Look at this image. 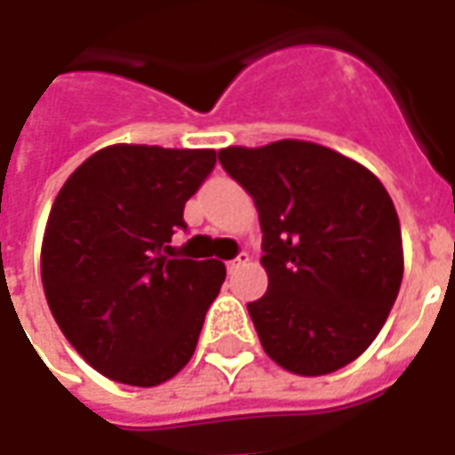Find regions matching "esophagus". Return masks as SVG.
<instances>
[{
    "label": "esophagus",
    "mask_w": 455,
    "mask_h": 455,
    "mask_svg": "<svg viewBox=\"0 0 455 455\" xmlns=\"http://www.w3.org/2000/svg\"><path fill=\"white\" fill-rule=\"evenodd\" d=\"M246 263H248V253H238L234 260H228L227 270H228V273H234V270H238L241 266H246Z\"/></svg>",
    "instance_id": "obj_1"
}]
</instances>
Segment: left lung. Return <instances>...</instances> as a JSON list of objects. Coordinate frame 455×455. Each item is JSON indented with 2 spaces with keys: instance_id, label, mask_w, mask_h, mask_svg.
<instances>
[{
  "instance_id": "left-lung-1",
  "label": "left lung",
  "mask_w": 455,
  "mask_h": 455,
  "mask_svg": "<svg viewBox=\"0 0 455 455\" xmlns=\"http://www.w3.org/2000/svg\"><path fill=\"white\" fill-rule=\"evenodd\" d=\"M253 197L267 292L248 302L266 353L297 375L355 361L397 299L402 234L387 189L371 170L309 140L219 150Z\"/></svg>"
}]
</instances>
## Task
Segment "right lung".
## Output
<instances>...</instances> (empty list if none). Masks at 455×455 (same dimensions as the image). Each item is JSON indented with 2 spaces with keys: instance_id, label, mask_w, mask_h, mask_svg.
<instances>
[{
  "instance_id": "1",
  "label": "right lung",
  "mask_w": 455,
  "mask_h": 455,
  "mask_svg": "<svg viewBox=\"0 0 455 455\" xmlns=\"http://www.w3.org/2000/svg\"><path fill=\"white\" fill-rule=\"evenodd\" d=\"M214 150L109 146L68 178L48 217L41 277L65 339L109 380L153 387L197 348L227 267L172 258Z\"/></svg>"
}]
</instances>
